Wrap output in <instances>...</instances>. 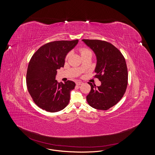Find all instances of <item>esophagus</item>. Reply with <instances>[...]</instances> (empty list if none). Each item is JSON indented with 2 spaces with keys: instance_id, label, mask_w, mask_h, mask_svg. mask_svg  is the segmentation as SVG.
<instances>
[{
  "instance_id": "34e87169",
  "label": "esophagus",
  "mask_w": 155,
  "mask_h": 155,
  "mask_svg": "<svg viewBox=\"0 0 155 155\" xmlns=\"http://www.w3.org/2000/svg\"><path fill=\"white\" fill-rule=\"evenodd\" d=\"M82 84H83V82L82 81H77L76 82V85H81Z\"/></svg>"
}]
</instances>
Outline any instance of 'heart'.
<instances>
[{
    "label": "heart",
    "mask_w": 155,
    "mask_h": 155,
    "mask_svg": "<svg viewBox=\"0 0 155 155\" xmlns=\"http://www.w3.org/2000/svg\"><path fill=\"white\" fill-rule=\"evenodd\" d=\"M89 51H88V49H81V54H82V53H85V52H88ZM68 54H67L66 56V59H67V58H68Z\"/></svg>",
    "instance_id": "heart-1"
}]
</instances>
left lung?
I'll list each match as a JSON object with an SVG mask.
<instances>
[{
    "label": "left lung",
    "instance_id": "8db88e82",
    "mask_svg": "<svg viewBox=\"0 0 155 155\" xmlns=\"http://www.w3.org/2000/svg\"><path fill=\"white\" fill-rule=\"evenodd\" d=\"M96 55L95 77L101 85L89 82L91 89L87 96L89 104L97 110H106L116 104L125 92L128 71L122 53L114 45L101 40L82 39Z\"/></svg>",
    "mask_w": 155,
    "mask_h": 155
}]
</instances>
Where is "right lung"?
Wrapping results in <instances>:
<instances>
[{"label":"right lung","instance_id":"add662e5","mask_svg":"<svg viewBox=\"0 0 155 155\" xmlns=\"http://www.w3.org/2000/svg\"><path fill=\"white\" fill-rule=\"evenodd\" d=\"M78 40L58 41L40 47L30 60L26 75L28 92L38 107L54 113L64 109L69 103L75 82L55 80L57 70L63 67L67 54Z\"/></svg>","mask_w":155,"mask_h":155}]
</instances>
